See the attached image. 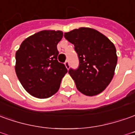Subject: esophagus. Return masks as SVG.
<instances>
[{
	"label": "esophagus",
	"instance_id": "obj_1",
	"mask_svg": "<svg viewBox=\"0 0 135 135\" xmlns=\"http://www.w3.org/2000/svg\"><path fill=\"white\" fill-rule=\"evenodd\" d=\"M65 66H66V67L67 69H69V61H66V62L64 63Z\"/></svg>",
	"mask_w": 135,
	"mask_h": 135
}]
</instances>
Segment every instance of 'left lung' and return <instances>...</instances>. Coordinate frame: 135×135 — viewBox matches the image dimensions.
Here are the masks:
<instances>
[{
	"instance_id": "left-lung-1",
	"label": "left lung",
	"mask_w": 135,
	"mask_h": 135,
	"mask_svg": "<svg viewBox=\"0 0 135 135\" xmlns=\"http://www.w3.org/2000/svg\"><path fill=\"white\" fill-rule=\"evenodd\" d=\"M64 37L74 45L79 59L77 69H69L77 90L86 96L100 94L113 77L118 60L114 45L104 35L89 28L74 29L65 33Z\"/></svg>"
}]
</instances>
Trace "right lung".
<instances>
[{"instance_id":"obj_1","label":"right lung","mask_w":135,"mask_h":135,"mask_svg":"<svg viewBox=\"0 0 135 135\" xmlns=\"http://www.w3.org/2000/svg\"><path fill=\"white\" fill-rule=\"evenodd\" d=\"M63 38L61 31H42L25 38L16 52L15 71L25 90L33 97L47 99L59 89L67 73L58 61L57 45Z\"/></svg>"}]
</instances>
